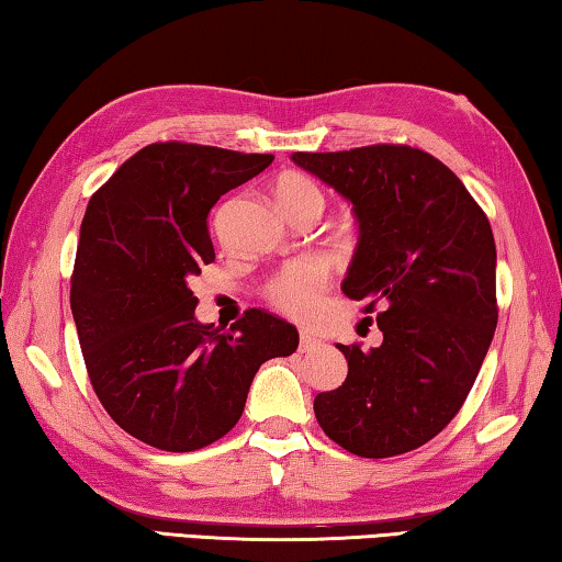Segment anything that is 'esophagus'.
I'll list each match as a JSON object with an SVG mask.
<instances>
[{"instance_id":"obj_1","label":"esophagus","mask_w":562,"mask_h":562,"mask_svg":"<svg viewBox=\"0 0 562 562\" xmlns=\"http://www.w3.org/2000/svg\"><path fill=\"white\" fill-rule=\"evenodd\" d=\"M319 347H323V340H317L315 335L300 333V352H315Z\"/></svg>"}]
</instances>
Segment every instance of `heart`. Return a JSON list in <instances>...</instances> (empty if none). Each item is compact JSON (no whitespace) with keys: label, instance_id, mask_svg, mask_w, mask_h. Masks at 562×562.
I'll list each match as a JSON object with an SVG mask.
<instances>
[{"label":"heart","instance_id":"obj_1","mask_svg":"<svg viewBox=\"0 0 562 562\" xmlns=\"http://www.w3.org/2000/svg\"><path fill=\"white\" fill-rule=\"evenodd\" d=\"M274 200H278L280 210L288 217H295L300 212L319 210L325 207V192L319 190V184L307 175H282L274 182ZM325 274L315 262H295L272 278L267 284V297L272 300L274 307L284 310V313L295 317H307L313 313L323 290Z\"/></svg>","mask_w":562,"mask_h":562}]
</instances>
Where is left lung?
I'll return each mask as SVG.
<instances>
[{"label": "left lung", "mask_w": 562, "mask_h": 562, "mask_svg": "<svg viewBox=\"0 0 562 562\" xmlns=\"http://www.w3.org/2000/svg\"><path fill=\"white\" fill-rule=\"evenodd\" d=\"M292 162L352 204L358 247L342 280L380 310L382 342L337 345L347 378L315 397L329 440L393 458L432 440L465 403L493 342L495 239L485 212L440 159L405 145L295 153Z\"/></svg>", "instance_id": "obj_1"}]
</instances>
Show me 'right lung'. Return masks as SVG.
<instances>
[{
	"instance_id": "right-lung-1",
	"label": "right lung",
	"mask_w": 562,
	"mask_h": 562,
	"mask_svg": "<svg viewBox=\"0 0 562 562\" xmlns=\"http://www.w3.org/2000/svg\"><path fill=\"white\" fill-rule=\"evenodd\" d=\"M272 155L157 142L87 204L69 305L92 387L132 438L190 452L237 425L260 364L297 350L295 325L247 310L225 329L194 317L190 280L215 260L207 217Z\"/></svg>"
}]
</instances>
